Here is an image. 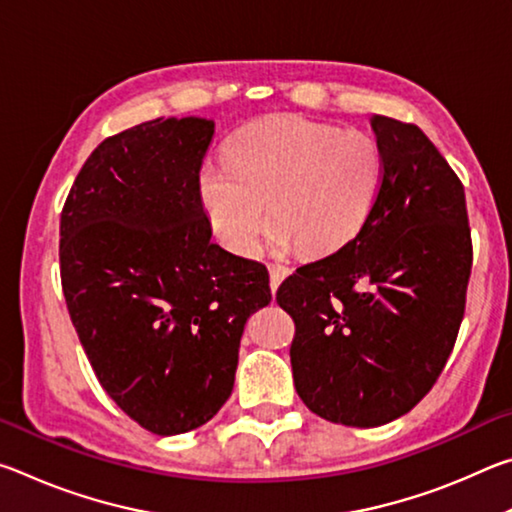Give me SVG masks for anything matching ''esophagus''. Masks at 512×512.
Masks as SVG:
<instances>
[{
	"label": "esophagus",
	"mask_w": 512,
	"mask_h": 512,
	"mask_svg": "<svg viewBox=\"0 0 512 512\" xmlns=\"http://www.w3.org/2000/svg\"><path fill=\"white\" fill-rule=\"evenodd\" d=\"M268 273H271V291L275 293L277 287L282 284L284 277L291 273V268L284 266V264H268Z\"/></svg>",
	"instance_id": "obj_1"
}]
</instances>
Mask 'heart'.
Segmentation results:
<instances>
[{
  "mask_svg": "<svg viewBox=\"0 0 512 512\" xmlns=\"http://www.w3.org/2000/svg\"><path fill=\"white\" fill-rule=\"evenodd\" d=\"M381 183L384 158L372 135L277 115L241 128L225 162L203 167L198 192L216 237L239 255L253 250L268 203L280 221L273 248L329 255L363 230Z\"/></svg>",
  "mask_w": 512,
  "mask_h": 512,
  "instance_id": "heart-1",
  "label": "heart"
}]
</instances>
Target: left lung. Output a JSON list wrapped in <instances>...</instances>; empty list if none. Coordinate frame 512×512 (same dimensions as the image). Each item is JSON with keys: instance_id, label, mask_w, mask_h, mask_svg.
<instances>
[{"instance_id": "8db88e82", "label": "left lung", "mask_w": 512, "mask_h": 512, "mask_svg": "<svg viewBox=\"0 0 512 512\" xmlns=\"http://www.w3.org/2000/svg\"><path fill=\"white\" fill-rule=\"evenodd\" d=\"M384 158L375 210L350 244L277 289L296 323L293 384L320 418L379 427L431 391L465 314L472 237L463 183L415 124L370 119Z\"/></svg>"}]
</instances>
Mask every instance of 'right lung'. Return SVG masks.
Listing matches in <instances>:
<instances>
[{"label": "right lung", "mask_w": 512, "mask_h": 512, "mask_svg": "<svg viewBox=\"0 0 512 512\" xmlns=\"http://www.w3.org/2000/svg\"><path fill=\"white\" fill-rule=\"evenodd\" d=\"M212 135V119L160 117L108 137L60 214V280L94 375L158 436L214 418L246 320L271 302L266 266L212 241L198 192Z\"/></svg>", "instance_id": "obj_1"}]
</instances>
